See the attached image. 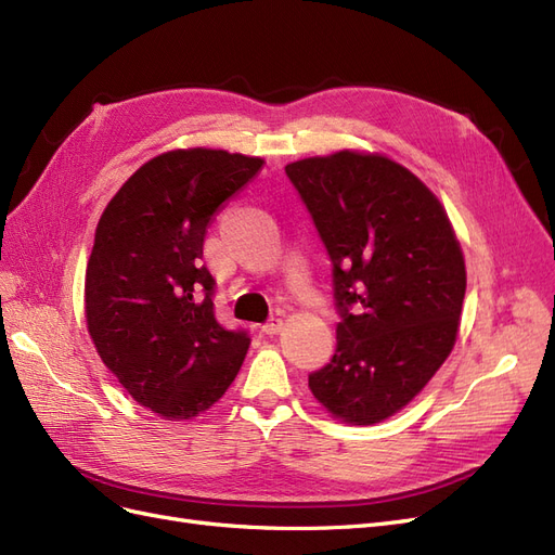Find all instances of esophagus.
I'll return each instance as SVG.
<instances>
[{
  "label": "esophagus",
  "instance_id": "obj_1",
  "mask_svg": "<svg viewBox=\"0 0 555 555\" xmlns=\"http://www.w3.org/2000/svg\"><path fill=\"white\" fill-rule=\"evenodd\" d=\"M282 326H284L282 317H271V319H268V322L261 326V331H263L266 335H275V333L282 331Z\"/></svg>",
  "mask_w": 555,
  "mask_h": 555
}]
</instances>
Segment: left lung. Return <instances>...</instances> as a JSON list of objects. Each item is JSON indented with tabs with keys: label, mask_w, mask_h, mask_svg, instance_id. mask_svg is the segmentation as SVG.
Segmentation results:
<instances>
[{
	"label": "left lung",
	"mask_w": 555,
	"mask_h": 555,
	"mask_svg": "<svg viewBox=\"0 0 555 555\" xmlns=\"http://www.w3.org/2000/svg\"><path fill=\"white\" fill-rule=\"evenodd\" d=\"M333 263L340 314L312 396L347 424L393 416L456 343L465 261L435 194L405 166L340 150L284 166Z\"/></svg>",
	"instance_id": "1"
}]
</instances>
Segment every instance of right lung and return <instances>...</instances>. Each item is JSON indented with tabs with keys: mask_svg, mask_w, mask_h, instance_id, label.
<instances>
[{
	"mask_svg": "<svg viewBox=\"0 0 555 555\" xmlns=\"http://www.w3.org/2000/svg\"><path fill=\"white\" fill-rule=\"evenodd\" d=\"M261 166L227 150H171L145 162L96 224L86 271L90 338L127 393L169 422L220 400L247 354V331L215 317L204 238Z\"/></svg>",
	"mask_w": 555,
	"mask_h": 555,
	"instance_id": "right-lung-1",
	"label": "right lung"
}]
</instances>
